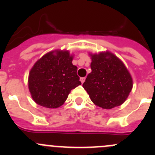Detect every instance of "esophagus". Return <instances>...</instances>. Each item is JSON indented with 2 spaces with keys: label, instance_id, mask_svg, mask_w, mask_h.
Wrapping results in <instances>:
<instances>
[{
  "label": "esophagus",
  "instance_id": "obj_1",
  "mask_svg": "<svg viewBox=\"0 0 155 155\" xmlns=\"http://www.w3.org/2000/svg\"><path fill=\"white\" fill-rule=\"evenodd\" d=\"M80 81H81V82L82 84H83V83L84 82V81H85V78H81Z\"/></svg>",
  "mask_w": 155,
  "mask_h": 155
}]
</instances>
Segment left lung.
I'll use <instances>...</instances> for the list:
<instances>
[{
  "mask_svg": "<svg viewBox=\"0 0 155 155\" xmlns=\"http://www.w3.org/2000/svg\"><path fill=\"white\" fill-rule=\"evenodd\" d=\"M91 72L83 87L93 103L105 109L122 105L132 90L133 80L124 64L110 52L91 54Z\"/></svg>",
  "mask_w": 155,
  "mask_h": 155,
  "instance_id": "8db88e82",
  "label": "left lung"
}]
</instances>
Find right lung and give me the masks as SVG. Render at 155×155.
I'll return each instance as SVG.
<instances>
[{"label": "right lung", "mask_w": 155, "mask_h": 155, "mask_svg": "<svg viewBox=\"0 0 155 155\" xmlns=\"http://www.w3.org/2000/svg\"><path fill=\"white\" fill-rule=\"evenodd\" d=\"M68 51L55 50L37 61L28 75V89L38 105L49 109L62 105L71 91L81 84Z\"/></svg>", "instance_id": "1"}]
</instances>
